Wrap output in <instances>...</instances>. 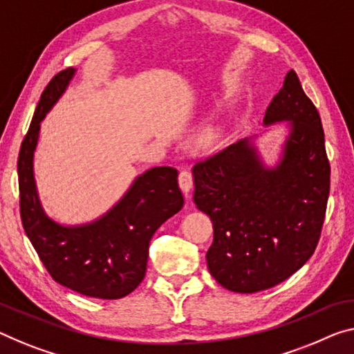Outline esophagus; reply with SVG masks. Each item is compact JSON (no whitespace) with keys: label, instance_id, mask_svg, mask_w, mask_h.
<instances>
[{"label":"esophagus","instance_id":"esophagus-1","mask_svg":"<svg viewBox=\"0 0 354 354\" xmlns=\"http://www.w3.org/2000/svg\"><path fill=\"white\" fill-rule=\"evenodd\" d=\"M178 185H180L185 196L189 198V192L193 188V174L189 171H180V174H178Z\"/></svg>","mask_w":354,"mask_h":354}]
</instances>
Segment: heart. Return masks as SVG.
I'll use <instances>...</instances> for the list:
<instances>
[{"mask_svg": "<svg viewBox=\"0 0 354 354\" xmlns=\"http://www.w3.org/2000/svg\"><path fill=\"white\" fill-rule=\"evenodd\" d=\"M216 136H218V129L214 128V127H209L204 131V139L209 140V142H212V140L216 139Z\"/></svg>", "mask_w": 354, "mask_h": 354, "instance_id": "heart-1", "label": "heart"}]
</instances>
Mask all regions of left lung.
I'll return each instance as SVG.
<instances>
[{"instance_id":"8db88e82","label":"left lung","mask_w":354,"mask_h":354,"mask_svg":"<svg viewBox=\"0 0 354 354\" xmlns=\"http://www.w3.org/2000/svg\"><path fill=\"white\" fill-rule=\"evenodd\" d=\"M279 122L290 133L274 167L252 138L193 167V201L214 223L207 268L234 292L281 283L307 263L322 234L330 166L322 118L292 69L264 115L266 127Z\"/></svg>"}]
</instances>
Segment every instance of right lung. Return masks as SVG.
I'll list each match as a JSON object with an SVG mask.
<instances>
[{"mask_svg":"<svg viewBox=\"0 0 354 354\" xmlns=\"http://www.w3.org/2000/svg\"><path fill=\"white\" fill-rule=\"evenodd\" d=\"M74 74L75 69L68 68L48 82L21 142L17 161L21 225L57 283L84 296L120 299L144 280L155 231L183 207L178 172L161 166L140 174L123 198L95 221L64 226L52 220L41 205L32 158L41 122Z\"/></svg>","mask_w":354,"mask_h":354,"instance_id":"1","label":"right lung"}]
</instances>
